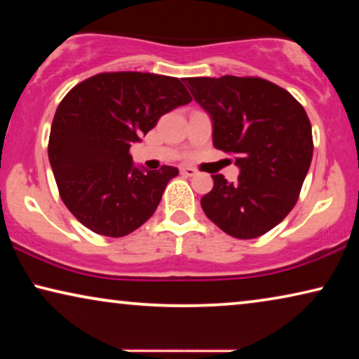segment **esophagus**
Segmentation results:
<instances>
[{
  "label": "esophagus",
  "instance_id": "1",
  "mask_svg": "<svg viewBox=\"0 0 359 359\" xmlns=\"http://www.w3.org/2000/svg\"><path fill=\"white\" fill-rule=\"evenodd\" d=\"M180 171H181V175H184V176H194L196 175V170L189 168V166H183V168H181Z\"/></svg>",
  "mask_w": 359,
  "mask_h": 359
}]
</instances>
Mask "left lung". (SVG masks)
<instances>
[{
  "mask_svg": "<svg viewBox=\"0 0 359 359\" xmlns=\"http://www.w3.org/2000/svg\"><path fill=\"white\" fill-rule=\"evenodd\" d=\"M212 119L215 149L235 155L240 176L212 175L205 215L235 238H257L291 212L312 161V127L301 102L258 76L184 78Z\"/></svg>",
  "mask_w": 359,
  "mask_h": 359,
  "instance_id": "left-lung-1",
  "label": "left lung"
}]
</instances>
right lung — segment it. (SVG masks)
I'll use <instances>...</instances> for the list:
<instances>
[{
	"label": "right lung",
	"mask_w": 359,
	"mask_h": 359,
	"mask_svg": "<svg viewBox=\"0 0 359 359\" xmlns=\"http://www.w3.org/2000/svg\"><path fill=\"white\" fill-rule=\"evenodd\" d=\"M191 101L178 78L140 72L100 73L67 93L53 116L48 160L63 204L86 229L117 238L154 215L178 168H135L130 145Z\"/></svg>",
	"instance_id": "obj_1"
}]
</instances>
